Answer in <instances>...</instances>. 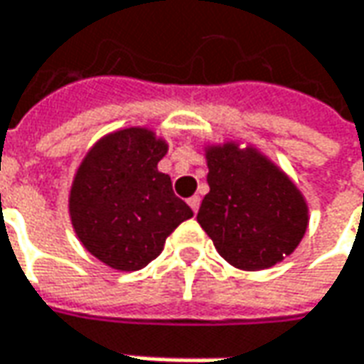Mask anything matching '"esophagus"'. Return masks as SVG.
<instances>
[{
    "label": "esophagus",
    "mask_w": 364,
    "mask_h": 364,
    "mask_svg": "<svg viewBox=\"0 0 364 364\" xmlns=\"http://www.w3.org/2000/svg\"><path fill=\"white\" fill-rule=\"evenodd\" d=\"M188 206L192 208L194 212H198L200 208V196H192V198H188Z\"/></svg>",
    "instance_id": "1"
}]
</instances>
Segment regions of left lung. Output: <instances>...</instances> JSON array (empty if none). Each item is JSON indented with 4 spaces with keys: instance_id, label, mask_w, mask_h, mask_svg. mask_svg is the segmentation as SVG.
I'll return each mask as SVG.
<instances>
[{
    "instance_id": "obj_1",
    "label": "left lung",
    "mask_w": 364,
    "mask_h": 364,
    "mask_svg": "<svg viewBox=\"0 0 364 364\" xmlns=\"http://www.w3.org/2000/svg\"><path fill=\"white\" fill-rule=\"evenodd\" d=\"M210 192L196 220L224 260L242 270L274 267L306 232L309 208L299 188L264 156L236 144L208 148Z\"/></svg>"
}]
</instances>
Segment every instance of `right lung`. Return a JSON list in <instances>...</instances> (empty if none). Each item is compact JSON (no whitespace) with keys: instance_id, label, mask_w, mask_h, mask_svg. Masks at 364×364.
Segmentation results:
<instances>
[{"instance_id":"right-lung-1","label":"right lung","mask_w":364,"mask_h":364,"mask_svg":"<svg viewBox=\"0 0 364 364\" xmlns=\"http://www.w3.org/2000/svg\"><path fill=\"white\" fill-rule=\"evenodd\" d=\"M168 146L150 130L114 132L87 152L72 184L70 216L82 245L116 270H140L192 218L158 162Z\"/></svg>"}]
</instances>
